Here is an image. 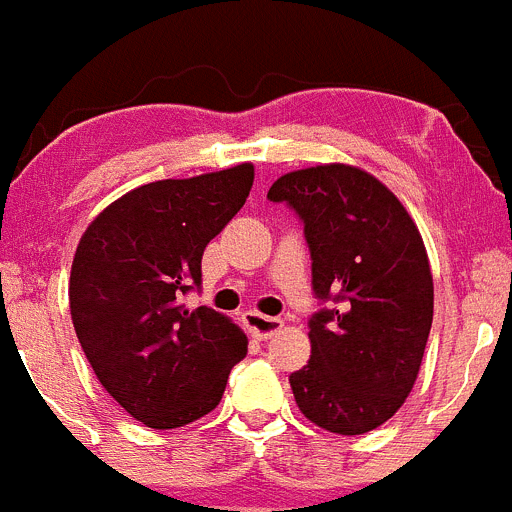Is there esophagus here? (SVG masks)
Returning a JSON list of instances; mask_svg holds the SVG:
<instances>
[{
  "label": "esophagus",
  "mask_w": 512,
  "mask_h": 512,
  "mask_svg": "<svg viewBox=\"0 0 512 512\" xmlns=\"http://www.w3.org/2000/svg\"><path fill=\"white\" fill-rule=\"evenodd\" d=\"M245 326L250 328L257 338H270L283 328V321H280V318H270V315L257 313V310H247Z\"/></svg>",
  "instance_id": "obj_1"
}]
</instances>
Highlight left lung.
<instances>
[{
    "label": "left lung",
    "mask_w": 512,
    "mask_h": 512,
    "mask_svg": "<svg viewBox=\"0 0 512 512\" xmlns=\"http://www.w3.org/2000/svg\"><path fill=\"white\" fill-rule=\"evenodd\" d=\"M303 219L313 293L310 361L290 374L300 412L333 434L394 417L417 381L434 313L422 234L376 176L348 164L290 171L267 191Z\"/></svg>",
    "instance_id": "left-lung-1"
}]
</instances>
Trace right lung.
<instances>
[{"label": "right lung", "instance_id": "1", "mask_svg": "<svg viewBox=\"0 0 512 512\" xmlns=\"http://www.w3.org/2000/svg\"><path fill=\"white\" fill-rule=\"evenodd\" d=\"M255 166L151 181L105 207L80 237L70 315L103 389L151 429L212 412L247 336L184 295L202 283L204 247L247 202Z\"/></svg>", "mask_w": 512, "mask_h": 512}]
</instances>
